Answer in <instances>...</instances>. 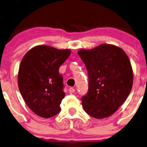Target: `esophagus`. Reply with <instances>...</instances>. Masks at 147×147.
Listing matches in <instances>:
<instances>
[{
  "mask_svg": "<svg viewBox=\"0 0 147 147\" xmlns=\"http://www.w3.org/2000/svg\"><path fill=\"white\" fill-rule=\"evenodd\" d=\"M69 90V92H70L71 93H74V92H75V89H74V88H70Z\"/></svg>",
  "mask_w": 147,
  "mask_h": 147,
  "instance_id": "34e87169",
  "label": "esophagus"
}]
</instances>
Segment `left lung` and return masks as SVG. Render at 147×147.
I'll use <instances>...</instances> for the list:
<instances>
[{
  "instance_id": "obj_1",
  "label": "left lung",
  "mask_w": 147,
  "mask_h": 147,
  "mask_svg": "<svg viewBox=\"0 0 147 147\" xmlns=\"http://www.w3.org/2000/svg\"><path fill=\"white\" fill-rule=\"evenodd\" d=\"M88 74V90L81 98L87 114L97 119L109 117L129 95L133 84L131 63L121 48L100 45L78 52Z\"/></svg>"
}]
</instances>
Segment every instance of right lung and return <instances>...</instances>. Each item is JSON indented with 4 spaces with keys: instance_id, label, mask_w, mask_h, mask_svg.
<instances>
[{
    "instance_id": "obj_1",
    "label": "right lung",
    "mask_w": 147,
    "mask_h": 147,
    "mask_svg": "<svg viewBox=\"0 0 147 147\" xmlns=\"http://www.w3.org/2000/svg\"><path fill=\"white\" fill-rule=\"evenodd\" d=\"M71 54L69 49L41 45L24 56L18 71V88L28 106L40 117L49 118L61 111L65 96L59 69Z\"/></svg>"
}]
</instances>
